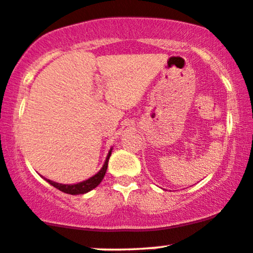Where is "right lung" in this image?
<instances>
[{"instance_id":"obj_1","label":"right lung","mask_w":253,"mask_h":253,"mask_svg":"<svg viewBox=\"0 0 253 253\" xmlns=\"http://www.w3.org/2000/svg\"><path fill=\"white\" fill-rule=\"evenodd\" d=\"M112 150H113V147L109 150L107 157H106L105 163H103V165L101 167V169H100L96 174H94L93 176H90V178H88L87 180L77 182V184H60V182H55L53 180H49V179H45L44 176H42V178H43L47 182H49L51 186L57 188V190L62 191V192H65V193L73 194V196H75V194H84V193L89 192V191L94 190V188H95L97 185L102 181L103 176H105V174H106V171H107L108 160H109V157H111V154H112Z\"/></svg>"}]
</instances>
